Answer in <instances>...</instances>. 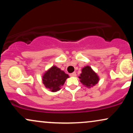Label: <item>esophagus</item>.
I'll list each match as a JSON object with an SVG mask.
<instances>
[{
  "mask_svg": "<svg viewBox=\"0 0 133 133\" xmlns=\"http://www.w3.org/2000/svg\"><path fill=\"white\" fill-rule=\"evenodd\" d=\"M69 76H71V77H76V72L71 73V74H69Z\"/></svg>",
  "mask_w": 133,
  "mask_h": 133,
  "instance_id": "obj_1",
  "label": "esophagus"
}]
</instances>
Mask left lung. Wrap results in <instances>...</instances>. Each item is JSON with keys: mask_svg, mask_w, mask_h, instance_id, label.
Here are the masks:
<instances>
[{"mask_svg": "<svg viewBox=\"0 0 133 133\" xmlns=\"http://www.w3.org/2000/svg\"><path fill=\"white\" fill-rule=\"evenodd\" d=\"M80 81L87 88H91L96 85L99 81V77L91 67L86 66L82 69V73L79 76Z\"/></svg>", "mask_w": 133, "mask_h": 133, "instance_id": "left-lung-1", "label": "left lung"}]
</instances>
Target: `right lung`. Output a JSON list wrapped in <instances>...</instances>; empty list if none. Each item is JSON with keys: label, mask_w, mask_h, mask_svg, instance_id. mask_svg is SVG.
I'll use <instances>...</instances> for the list:
<instances>
[{"label": "right lung", "mask_w": 133, "mask_h": 133, "mask_svg": "<svg viewBox=\"0 0 133 133\" xmlns=\"http://www.w3.org/2000/svg\"><path fill=\"white\" fill-rule=\"evenodd\" d=\"M68 77V74L63 71L56 66H52L44 74L42 81L47 88L52 92H56L61 89Z\"/></svg>", "instance_id": "right-lung-1"}]
</instances>
